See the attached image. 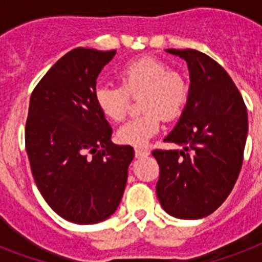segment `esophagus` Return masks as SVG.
Returning a JSON list of instances; mask_svg holds the SVG:
<instances>
[{
  "label": "esophagus",
  "mask_w": 262,
  "mask_h": 262,
  "mask_svg": "<svg viewBox=\"0 0 262 262\" xmlns=\"http://www.w3.org/2000/svg\"><path fill=\"white\" fill-rule=\"evenodd\" d=\"M149 155V150L142 149V148H136V157H146Z\"/></svg>",
  "instance_id": "34e87169"
}]
</instances>
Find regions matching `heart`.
<instances>
[{"instance_id": "1", "label": "heart", "mask_w": 262, "mask_h": 262, "mask_svg": "<svg viewBox=\"0 0 262 262\" xmlns=\"http://www.w3.org/2000/svg\"><path fill=\"white\" fill-rule=\"evenodd\" d=\"M117 76L121 86H98L95 103L106 118L120 122L126 116L130 97L141 95L138 107L144 113L117 132L121 144L141 148L160 130L161 117L173 120L182 114L188 101V82L182 72L169 69L167 61L153 56L127 61Z\"/></svg>"}]
</instances>
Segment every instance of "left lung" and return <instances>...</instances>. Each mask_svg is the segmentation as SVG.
Masks as SVG:
<instances>
[{
  "label": "left lung",
  "instance_id": "obj_1",
  "mask_svg": "<svg viewBox=\"0 0 262 262\" xmlns=\"http://www.w3.org/2000/svg\"><path fill=\"white\" fill-rule=\"evenodd\" d=\"M187 61L188 101L164 138L183 149L152 152L160 167L156 193L161 207L179 220H199L226 201L244 160L248 112L222 66L196 50H167Z\"/></svg>",
  "mask_w": 262,
  "mask_h": 262
}]
</instances>
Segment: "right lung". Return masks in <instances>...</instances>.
I'll return each mask as SVG.
<instances>
[{
	"mask_svg": "<svg viewBox=\"0 0 262 262\" xmlns=\"http://www.w3.org/2000/svg\"><path fill=\"white\" fill-rule=\"evenodd\" d=\"M116 50L75 48L55 63L31 95L25 146L40 193L61 218L79 225L107 220L120 205L135 157L113 144L95 103L99 72Z\"/></svg>",
	"mask_w": 262,
	"mask_h": 262,
	"instance_id": "obj_1",
	"label": "right lung"
}]
</instances>
